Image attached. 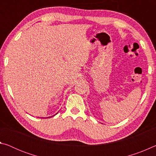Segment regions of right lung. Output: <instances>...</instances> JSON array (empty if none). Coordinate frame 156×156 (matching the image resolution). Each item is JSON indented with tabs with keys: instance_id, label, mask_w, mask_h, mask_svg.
<instances>
[{
	"instance_id": "obj_1",
	"label": "right lung",
	"mask_w": 156,
	"mask_h": 156,
	"mask_svg": "<svg viewBox=\"0 0 156 156\" xmlns=\"http://www.w3.org/2000/svg\"><path fill=\"white\" fill-rule=\"evenodd\" d=\"M57 113H56V114H55V115H56ZM55 115H51V116H49V117H47V118H51V117H53V116H54ZM40 118H41V117ZM44 118L43 117V118ZM44 118H45V117H44Z\"/></svg>"
}]
</instances>
